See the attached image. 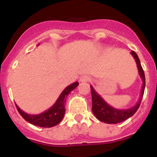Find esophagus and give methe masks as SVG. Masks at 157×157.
<instances>
[{
	"label": "esophagus",
	"instance_id": "esophagus-1",
	"mask_svg": "<svg viewBox=\"0 0 157 157\" xmlns=\"http://www.w3.org/2000/svg\"><path fill=\"white\" fill-rule=\"evenodd\" d=\"M91 80V78L89 75H82L79 78L80 82H90Z\"/></svg>",
	"mask_w": 157,
	"mask_h": 157
}]
</instances>
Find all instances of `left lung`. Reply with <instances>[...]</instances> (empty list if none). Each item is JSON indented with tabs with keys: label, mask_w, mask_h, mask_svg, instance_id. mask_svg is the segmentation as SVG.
Here are the masks:
<instances>
[{
	"label": "left lung",
	"mask_w": 157,
	"mask_h": 157,
	"mask_svg": "<svg viewBox=\"0 0 157 157\" xmlns=\"http://www.w3.org/2000/svg\"><path fill=\"white\" fill-rule=\"evenodd\" d=\"M130 53L135 59L137 67H138V73H139L140 77L142 80V87H141V90L140 98L134 107L128 109H115V108L110 106L109 104L107 103L106 101L101 98L98 93L96 92L94 87L90 86L91 94H92V112L94 116H96V118L98 120H99L100 121L103 122V123H109V124H115V123H121V122L127 120L128 118L131 117L137 112L140 105H141V101L142 98H143L145 87V73H144L143 69L141 67L140 59L138 58V55L134 51H132Z\"/></svg>",
	"instance_id": "8db88e82"
}]
</instances>
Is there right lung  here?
Listing matches in <instances>:
<instances>
[{
  "label": "right lung",
  "mask_w": 157,
  "mask_h": 157,
  "mask_svg": "<svg viewBox=\"0 0 157 157\" xmlns=\"http://www.w3.org/2000/svg\"><path fill=\"white\" fill-rule=\"evenodd\" d=\"M78 82H75L68 86H67L63 90V92L60 94L55 104L51 107L50 109H48V110L45 111L41 114H27L19 109V106L16 104V109L19 112V114L22 116V117L26 121L31 123L33 125L41 127H54V126L57 125L58 123H60L61 120H63L65 113V102H66L67 98L69 94L78 86Z\"/></svg>",
  "instance_id": "1"
}]
</instances>
